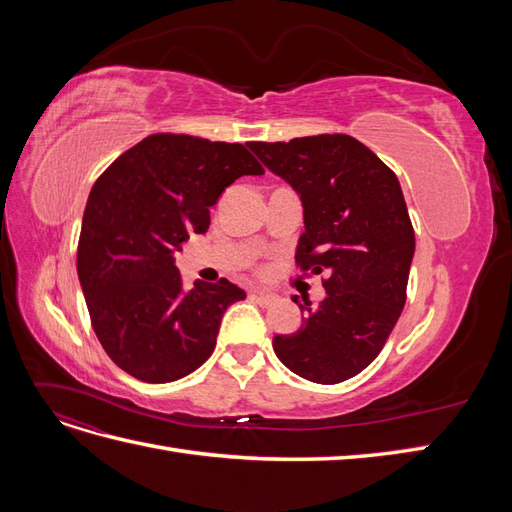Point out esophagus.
I'll return each instance as SVG.
<instances>
[{
	"mask_svg": "<svg viewBox=\"0 0 512 512\" xmlns=\"http://www.w3.org/2000/svg\"><path fill=\"white\" fill-rule=\"evenodd\" d=\"M252 297L258 299L262 305H273L277 301V297H275L273 292H265V290H260V288L252 290Z\"/></svg>",
	"mask_w": 512,
	"mask_h": 512,
	"instance_id": "34e87169",
	"label": "esophagus"
}]
</instances>
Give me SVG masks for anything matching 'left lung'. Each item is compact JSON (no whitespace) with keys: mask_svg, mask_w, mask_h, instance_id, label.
Listing matches in <instances>:
<instances>
[{"mask_svg":"<svg viewBox=\"0 0 512 512\" xmlns=\"http://www.w3.org/2000/svg\"><path fill=\"white\" fill-rule=\"evenodd\" d=\"M247 147L301 198V269L329 275L316 307L292 297L303 322L275 335L273 350L309 382H344L380 354L406 303L414 230L404 192L393 170L348 134Z\"/></svg>","mask_w":512,"mask_h":512,"instance_id":"1","label":"left lung"}]
</instances>
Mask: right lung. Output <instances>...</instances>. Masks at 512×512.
I'll return each mask as SVG.
<instances>
[{
  "label": "right lung",
  "mask_w": 512,
  "mask_h": 512,
  "mask_svg": "<svg viewBox=\"0 0 512 512\" xmlns=\"http://www.w3.org/2000/svg\"><path fill=\"white\" fill-rule=\"evenodd\" d=\"M262 173L239 143L151 134L94 183L76 269L102 348L130 376L173 382L211 356L224 312L245 292L228 280L185 290L175 254L205 235L230 183Z\"/></svg>",
  "instance_id": "obj_1"
}]
</instances>
